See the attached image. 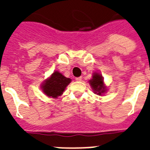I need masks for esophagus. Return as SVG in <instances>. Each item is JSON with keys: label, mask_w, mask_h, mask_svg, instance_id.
<instances>
[{"label": "esophagus", "mask_w": 150, "mask_h": 150, "mask_svg": "<svg viewBox=\"0 0 150 150\" xmlns=\"http://www.w3.org/2000/svg\"><path fill=\"white\" fill-rule=\"evenodd\" d=\"M75 80H76V81H81V80H82V77L75 78Z\"/></svg>", "instance_id": "esophagus-1"}]
</instances>
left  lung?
<instances>
[{"mask_svg": "<svg viewBox=\"0 0 150 150\" xmlns=\"http://www.w3.org/2000/svg\"><path fill=\"white\" fill-rule=\"evenodd\" d=\"M89 84L91 86L94 93L99 96L102 95L106 92V87L104 86V84H103V79L102 75H100L99 73H93V79L89 80Z\"/></svg>", "mask_w": 150, "mask_h": 150, "instance_id": "1", "label": "left lung"}]
</instances>
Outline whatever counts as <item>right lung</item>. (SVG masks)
Listing matches in <instances>:
<instances>
[{"instance_id":"1","label":"right lung","mask_w":150,"mask_h":150,"mask_svg":"<svg viewBox=\"0 0 150 150\" xmlns=\"http://www.w3.org/2000/svg\"><path fill=\"white\" fill-rule=\"evenodd\" d=\"M71 81V79L66 78L61 73L56 71L50 78L44 81L41 88L47 96L56 99L63 94V92Z\"/></svg>"}]
</instances>
